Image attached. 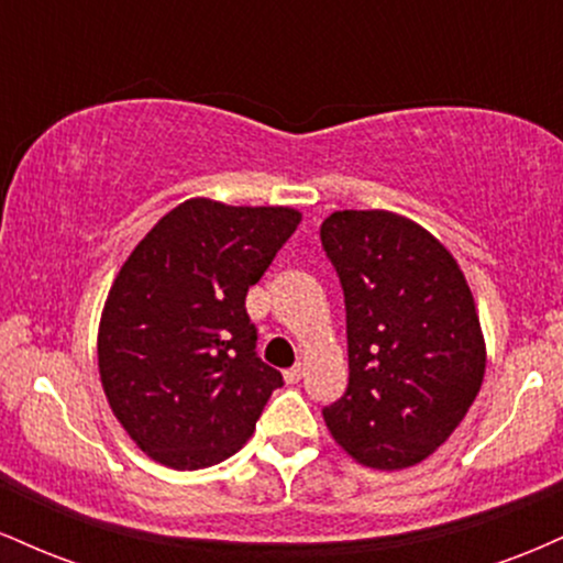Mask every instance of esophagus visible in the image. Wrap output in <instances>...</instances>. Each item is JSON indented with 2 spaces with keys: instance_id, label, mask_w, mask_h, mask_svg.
Wrapping results in <instances>:
<instances>
[{
  "instance_id": "1",
  "label": "esophagus",
  "mask_w": 563,
  "mask_h": 563,
  "mask_svg": "<svg viewBox=\"0 0 563 563\" xmlns=\"http://www.w3.org/2000/svg\"><path fill=\"white\" fill-rule=\"evenodd\" d=\"M283 378H286V384H299V380L303 378V365L288 367V371L283 373Z\"/></svg>"
}]
</instances>
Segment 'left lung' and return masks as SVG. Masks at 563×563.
<instances>
[{"label": "left lung", "mask_w": 563, "mask_h": 563, "mask_svg": "<svg viewBox=\"0 0 563 563\" xmlns=\"http://www.w3.org/2000/svg\"><path fill=\"white\" fill-rule=\"evenodd\" d=\"M320 241L344 288L349 344V386L322 418L363 466H416L482 389L487 349L466 277L429 230L391 211H333Z\"/></svg>", "instance_id": "8db88e82"}]
</instances>
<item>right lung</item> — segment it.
Listing matches in <instances>:
<instances>
[{"label": "right lung", "mask_w": 563, "mask_h": 563, "mask_svg": "<svg viewBox=\"0 0 563 563\" xmlns=\"http://www.w3.org/2000/svg\"><path fill=\"white\" fill-rule=\"evenodd\" d=\"M301 214L190 198L161 217L115 275L97 333L113 416L156 463L196 471L254 434L280 371L256 354L245 294Z\"/></svg>", "instance_id": "add662e5"}]
</instances>
